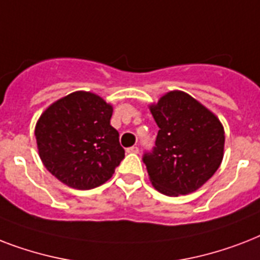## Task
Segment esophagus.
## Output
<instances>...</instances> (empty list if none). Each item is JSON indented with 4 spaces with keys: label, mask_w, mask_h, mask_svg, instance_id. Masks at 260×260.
Here are the masks:
<instances>
[{
    "label": "esophagus",
    "mask_w": 260,
    "mask_h": 260,
    "mask_svg": "<svg viewBox=\"0 0 260 260\" xmlns=\"http://www.w3.org/2000/svg\"><path fill=\"white\" fill-rule=\"evenodd\" d=\"M126 152H129V154H139V147H129V148H126Z\"/></svg>",
    "instance_id": "esophagus-1"
}]
</instances>
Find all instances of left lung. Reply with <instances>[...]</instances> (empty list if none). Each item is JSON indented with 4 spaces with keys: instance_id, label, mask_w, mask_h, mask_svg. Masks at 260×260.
<instances>
[{
    "instance_id": "left-lung-1",
    "label": "left lung",
    "mask_w": 260,
    "mask_h": 260,
    "mask_svg": "<svg viewBox=\"0 0 260 260\" xmlns=\"http://www.w3.org/2000/svg\"><path fill=\"white\" fill-rule=\"evenodd\" d=\"M148 108L159 126L156 147L143 158L151 183L169 197L193 193L222 162L225 134L221 121L181 90L169 91Z\"/></svg>"
}]
</instances>
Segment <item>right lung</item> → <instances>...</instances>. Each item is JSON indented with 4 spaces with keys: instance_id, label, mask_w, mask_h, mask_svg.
I'll return each instance as SVG.
<instances>
[{
    "instance_id": "obj_1",
    "label": "right lung",
    "mask_w": 260,
    "mask_h": 260,
    "mask_svg": "<svg viewBox=\"0 0 260 260\" xmlns=\"http://www.w3.org/2000/svg\"><path fill=\"white\" fill-rule=\"evenodd\" d=\"M113 106L90 91L52 102L35 126L43 165L64 185L94 189L109 181L124 159L118 132L110 125Z\"/></svg>"
}]
</instances>
